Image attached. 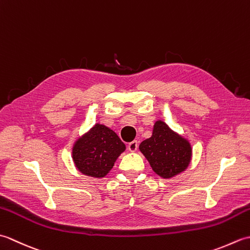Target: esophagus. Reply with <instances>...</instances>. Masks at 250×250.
<instances>
[{
  "label": "esophagus",
  "mask_w": 250,
  "mask_h": 250,
  "mask_svg": "<svg viewBox=\"0 0 250 250\" xmlns=\"http://www.w3.org/2000/svg\"><path fill=\"white\" fill-rule=\"evenodd\" d=\"M137 147H139V142L137 141H132L128 144V149L131 152H135L137 150Z\"/></svg>",
  "instance_id": "esophagus-1"
}]
</instances>
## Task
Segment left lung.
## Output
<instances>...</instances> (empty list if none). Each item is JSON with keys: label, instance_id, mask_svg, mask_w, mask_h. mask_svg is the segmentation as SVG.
I'll return each instance as SVG.
<instances>
[{"label": "left lung", "instance_id": "left-lung-1", "mask_svg": "<svg viewBox=\"0 0 250 250\" xmlns=\"http://www.w3.org/2000/svg\"><path fill=\"white\" fill-rule=\"evenodd\" d=\"M139 148L152 171L166 179L186 171L192 158L189 140L172 130L161 119L155 122L151 136L143 141Z\"/></svg>", "mask_w": 250, "mask_h": 250}]
</instances>
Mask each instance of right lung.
Segmentation results:
<instances>
[{"mask_svg":"<svg viewBox=\"0 0 250 250\" xmlns=\"http://www.w3.org/2000/svg\"><path fill=\"white\" fill-rule=\"evenodd\" d=\"M125 145L108 126L95 124L75 141L72 159L76 169L93 178H103L113 168Z\"/></svg>","mask_w":250,"mask_h":250,"instance_id":"obj_1","label":"right lung"}]
</instances>
